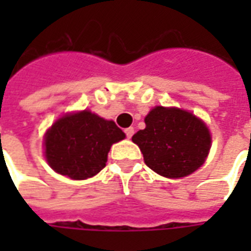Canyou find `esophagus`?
Returning <instances> with one entry per match:
<instances>
[{
  "instance_id": "34e87169",
  "label": "esophagus",
  "mask_w": 251,
  "mask_h": 251,
  "mask_svg": "<svg viewBox=\"0 0 251 251\" xmlns=\"http://www.w3.org/2000/svg\"><path fill=\"white\" fill-rule=\"evenodd\" d=\"M125 134L127 138H131V136L134 134V129L133 127H127V129H125Z\"/></svg>"
}]
</instances>
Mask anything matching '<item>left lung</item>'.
<instances>
[{"label":"left lung","mask_w":251,"mask_h":251,"mask_svg":"<svg viewBox=\"0 0 251 251\" xmlns=\"http://www.w3.org/2000/svg\"><path fill=\"white\" fill-rule=\"evenodd\" d=\"M145 129L131 137L144 161L169 179L188 176L204 164L211 134L201 120L185 110L156 106L145 117Z\"/></svg>","instance_id":"8db88e82"}]
</instances>
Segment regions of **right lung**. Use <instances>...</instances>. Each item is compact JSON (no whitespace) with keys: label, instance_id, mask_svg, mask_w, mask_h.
<instances>
[{"label":"right lung","instance_id":"obj_1","mask_svg":"<svg viewBox=\"0 0 251 251\" xmlns=\"http://www.w3.org/2000/svg\"><path fill=\"white\" fill-rule=\"evenodd\" d=\"M125 133L114 121L88 110L63 115L47 130L44 151L55 172L74 180L93 177L106 167L107 153Z\"/></svg>","mask_w":251,"mask_h":251}]
</instances>
